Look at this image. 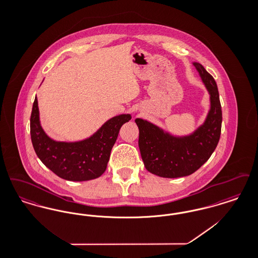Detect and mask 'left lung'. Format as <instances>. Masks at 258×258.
Returning a JSON list of instances; mask_svg holds the SVG:
<instances>
[{"mask_svg": "<svg viewBox=\"0 0 258 258\" xmlns=\"http://www.w3.org/2000/svg\"><path fill=\"white\" fill-rule=\"evenodd\" d=\"M194 64L211 96L207 119L196 133L186 137H174L147 121L135 120L144 165L148 171L160 177L179 178L195 173L210 159L220 141L222 112L217 83L202 64Z\"/></svg>", "mask_w": 258, "mask_h": 258, "instance_id": "8db88e82", "label": "left lung"}]
</instances>
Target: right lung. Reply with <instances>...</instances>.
<instances>
[{
    "label": "right lung",
    "instance_id": "right-lung-1",
    "mask_svg": "<svg viewBox=\"0 0 258 258\" xmlns=\"http://www.w3.org/2000/svg\"><path fill=\"white\" fill-rule=\"evenodd\" d=\"M131 119L130 114L116 116L88 139L74 143L57 142L40 126L36 97L30 119L31 139L38 159L61 179L74 182L93 180L105 171L120 128Z\"/></svg>",
    "mask_w": 258,
    "mask_h": 258
}]
</instances>
